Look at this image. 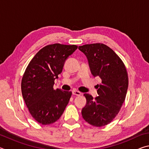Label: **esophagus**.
<instances>
[{
  "instance_id": "34e87169",
  "label": "esophagus",
  "mask_w": 149,
  "mask_h": 149,
  "mask_svg": "<svg viewBox=\"0 0 149 149\" xmlns=\"http://www.w3.org/2000/svg\"><path fill=\"white\" fill-rule=\"evenodd\" d=\"M72 94L74 95H76V96H80L81 95V93H80L79 91H75L74 90L72 91Z\"/></svg>"
}]
</instances>
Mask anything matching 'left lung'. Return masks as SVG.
<instances>
[{"label": "left lung", "mask_w": 149, "mask_h": 149, "mask_svg": "<svg viewBox=\"0 0 149 149\" xmlns=\"http://www.w3.org/2000/svg\"><path fill=\"white\" fill-rule=\"evenodd\" d=\"M87 56L92 74L99 77V96L85 93L87 104L81 111L84 119L95 127L108 124L116 116L124 102L128 75L124 64L109 47L102 43L84 45L78 48Z\"/></svg>", "instance_id": "1"}]
</instances>
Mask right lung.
I'll list each match as a JSON object with an SVG mask.
<instances>
[{
    "label": "right lung",
    "instance_id": "obj_1",
    "mask_svg": "<svg viewBox=\"0 0 149 149\" xmlns=\"http://www.w3.org/2000/svg\"><path fill=\"white\" fill-rule=\"evenodd\" d=\"M77 49L76 45H49L35 55L22 79V93L32 117L42 125L59 119L72 93L53 88L65 60Z\"/></svg>",
    "mask_w": 149,
    "mask_h": 149
}]
</instances>
